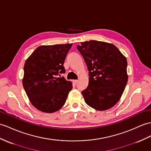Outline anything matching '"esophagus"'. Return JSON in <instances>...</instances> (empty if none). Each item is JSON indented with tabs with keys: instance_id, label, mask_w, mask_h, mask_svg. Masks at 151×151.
Masks as SVG:
<instances>
[{
	"instance_id": "34e87169",
	"label": "esophagus",
	"mask_w": 151,
	"mask_h": 151,
	"mask_svg": "<svg viewBox=\"0 0 151 151\" xmlns=\"http://www.w3.org/2000/svg\"><path fill=\"white\" fill-rule=\"evenodd\" d=\"M73 83H74L75 84H76L77 83H78V80H73Z\"/></svg>"
}]
</instances>
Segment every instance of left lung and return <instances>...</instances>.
Returning <instances> with one entry per match:
<instances>
[{
	"instance_id": "obj_1",
	"label": "left lung",
	"mask_w": 151,
	"mask_h": 151,
	"mask_svg": "<svg viewBox=\"0 0 151 151\" xmlns=\"http://www.w3.org/2000/svg\"><path fill=\"white\" fill-rule=\"evenodd\" d=\"M77 48L89 71L88 86L82 91L84 101L98 111L112 108L127 83L126 58L113 44L104 42L90 40Z\"/></svg>"
}]
</instances>
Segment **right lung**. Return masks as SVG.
<instances>
[{"label":"right lung","instance_id":"add662e5","mask_svg":"<svg viewBox=\"0 0 151 151\" xmlns=\"http://www.w3.org/2000/svg\"><path fill=\"white\" fill-rule=\"evenodd\" d=\"M72 45H41L25 61L23 86L31 103L40 111H58L72 89V82L60 75L65 72L64 61Z\"/></svg>","mask_w":151,"mask_h":151}]
</instances>
